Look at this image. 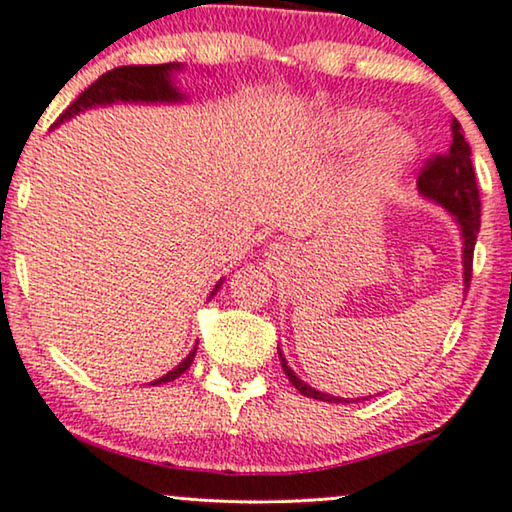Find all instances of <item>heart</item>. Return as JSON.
I'll return each mask as SVG.
<instances>
[{
	"instance_id": "obj_1",
	"label": "heart",
	"mask_w": 512,
	"mask_h": 512,
	"mask_svg": "<svg viewBox=\"0 0 512 512\" xmlns=\"http://www.w3.org/2000/svg\"><path fill=\"white\" fill-rule=\"evenodd\" d=\"M385 125L383 113L373 108H349L333 120L335 137L345 144H359L375 137ZM416 155V144L399 129H387L373 144V170L380 181L397 179Z\"/></svg>"
}]
</instances>
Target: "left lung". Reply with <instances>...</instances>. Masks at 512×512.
Returning <instances> with one entry per match:
<instances>
[{
    "label": "left lung",
    "mask_w": 512,
    "mask_h": 512,
    "mask_svg": "<svg viewBox=\"0 0 512 512\" xmlns=\"http://www.w3.org/2000/svg\"><path fill=\"white\" fill-rule=\"evenodd\" d=\"M451 134H454V141H451L449 151L442 155H432V158L425 163L423 172L418 174V191L423 193L425 198L435 200V203L442 205L446 212H451L454 219L461 226L463 236V283L465 290L470 288L472 278V252H475V241L477 234H480V191H477L475 181V170H472L470 160V144L465 141L461 132V122H451ZM278 359H281L283 373L288 375L290 383L295 385V390H300L304 397H312L319 401H331V404H349V399L333 397V394H323L314 387H309L304 380L295 375L293 368L288 366L286 357L278 349ZM359 401V399H352Z\"/></svg>",
    "instance_id": "obj_1"
}]
</instances>
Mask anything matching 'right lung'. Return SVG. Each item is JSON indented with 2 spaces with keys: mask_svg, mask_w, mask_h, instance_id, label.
Returning <instances> with one entry per match:
<instances>
[{
  "mask_svg": "<svg viewBox=\"0 0 512 512\" xmlns=\"http://www.w3.org/2000/svg\"><path fill=\"white\" fill-rule=\"evenodd\" d=\"M181 70L179 63H160V66H122L115 70H108L106 75H101L92 87H87L77 99L70 103L66 111L61 113V118L54 122V127L61 125L63 120H70L73 115L87 111L94 106H108L115 101H134V103H177L184 101V94L174 87L172 73ZM222 281L212 288V295L219 290ZM196 349L186 357L177 368H172L170 373H165L163 378H158L151 385L170 383V380L179 378L193 364L196 357Z\"/></svg>",
  "mask_w": 512,
  "mask_h": 512,
  "instance_id": "add662e5",
  "label": "right lung"
}]
</instances>
